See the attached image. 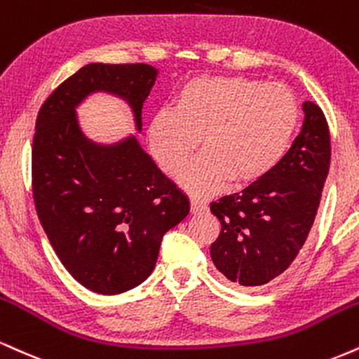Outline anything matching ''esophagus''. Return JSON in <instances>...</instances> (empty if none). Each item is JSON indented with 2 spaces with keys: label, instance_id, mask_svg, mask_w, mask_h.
I'll return each mask as SVG.
<instances>
[{
  "label": "esophagus",
  "instance_id": "34e87169",
  "mask_svg": "<svg viewBox=\"0 0 359 359\" xmlns=\"http://www.w3.org/2000/svg\"><path fill=\"white\" fill-rule=\"evenodd\" d=\"M191 210L192 214H201V212H205L207 210V204L204 201H201V198H191Z\"/></svg>",
  "mask_w": 359,
  "mask_h": 359
}]
</instances>
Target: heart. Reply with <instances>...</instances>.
Here are the masks:
<instances>
[{
  "mask_svg": "<svg viewBox=\"0 0 359 359\" xmlns=\"http://www.w3.org/2000/svg\"><path fill=\"white\" fill-rule=\"evenodd\" d=\"M299 122L294 93L249 76H198L175 95L172 110L155 111L147 144L163 174L175 175L201 140L203 154L177 182L192 196H210L232 180L249 185L278 167Z\"/></svg>",
  "mask_w": 359,
  "mask_h": 359,
  "instance_id": "heart-1",
  "label": "heart"
}]
</instances>
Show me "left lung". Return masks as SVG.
I'll return each mask as SVG.
<instances>
[{
  "label": "left lung",
  "mask_w": 359,
  "mask_h": 359,
  "mask_svg": "<svg viewBox=\"0 0 359 359\" xmlns=\"http://www.w3.org/2000/svg\"><path fill=\"white\" fill-rule=\"evenodd\" d=\"M299 135L278 167L210 210L221 234L210 245L214 266L241 286H262L292 264L316 217L331 161L330 128L316 103L304 102Z\"/></svg>",
  "instance_id": "1"
}]
</instances>
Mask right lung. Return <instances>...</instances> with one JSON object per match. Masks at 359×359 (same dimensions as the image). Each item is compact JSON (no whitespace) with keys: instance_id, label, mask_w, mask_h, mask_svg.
Here are the masks:
<instances>
[{"instance_id":"add662e5","label":"right lung","mask_w":359,"mask_h":359,"mask_svg":"<svg viewBox=\"0 0 359 359\" xmlns=\"http://www.w3.org/2000/svg\"><path fill=\"white\" fill-rule=\"evenodd\" d=\"M157 79L145 63H88L43 103L32 150L38 217L62 264L81 286L114 296L152 274L162 237L191 204L135 135L98 144L76 109L93 93L118 97L142 132V107Z\"/></svg>"}]
</instances>
